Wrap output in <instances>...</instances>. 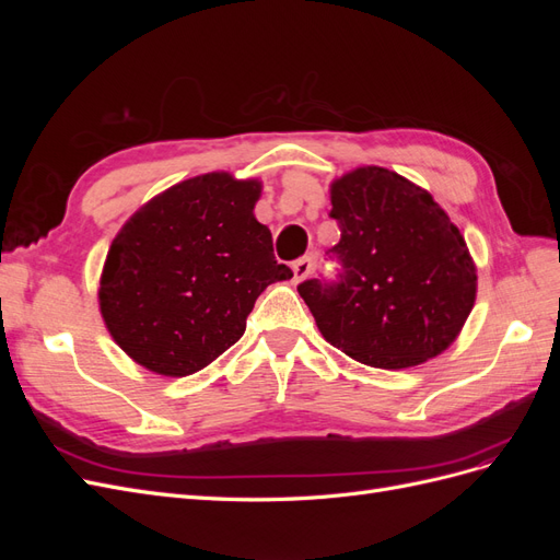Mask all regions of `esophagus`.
Returning a JSON list of instances; mask_svg holds the SVG:
<instances>
[{
  "mask_svg": "<svg viewBox=\"0 0 560 560\" xmlns=\"http://www.w3.org/2000/svg\"><path fill=\"white\" fill-rule=\"evenodd\" d=\"M311 268H313V259L311 257H301L292 264V270H294V282H301L306 280L311 276Z\"/></svg>",
  "mask_w": 560,
  "mask_h": 560,
  "instance_id": "esophagus-1",
  "label": "esophagus"
}]
</instances>
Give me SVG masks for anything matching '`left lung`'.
<instances>
[{
	"mask_svg": "<svg viewBox=\"0 0 560 560\" xmlns=\"http://www.w3.org/2000/svg\"><path fill=\"white\" fill-rule=\"evenodd\" d=\"M341 241L338 282L306 280L299 294L319 334L348 358L409 369L442 354L477 301V266L444 208L422 186L362 165L329 186Z\"/></svg>",
	"mask_w": 560,
	"mask_h": 560,
	"instance_id": "left-lung-1",
	"label": "left lung"
}]
</instances>
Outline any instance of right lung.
<instances>
[{
	"label": "right lung",
	"mask_w": 560,
	"mask_h": 560,
	"mask_svg": "<svg viewBox=\"0 0 560 560\" xmlns=\"http://www.w3.org/2000/svg\"><path fill=\"white\" fill-rule=\"evenodd\" d=\"M259 196V179L206 173L144 202L116 233L97 303L132 362L159 376L196 374L245 334L266 287L292 278L254 217Z\"/></svg>",
	"instance_id": "1"
}]
</instances>
